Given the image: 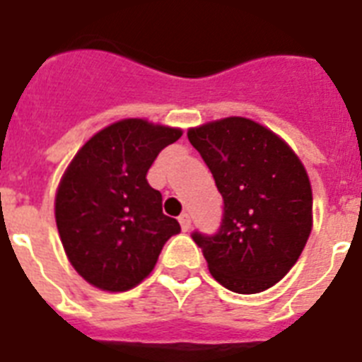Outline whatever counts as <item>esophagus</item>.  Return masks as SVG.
<instances>
[{"mask_svg":"<svg viewBox=\"0 0 362 362\" xmlns=\"http://www.w3.org/2000/svg\"><path fill=\"white\" fill-rule=\"evenodd\" d=\"M178 223H180L182 226V232H189L191 228V217L187 214H182L180 217H178Z\"/></svg>","mask_w":362,"mask_h":362,"instance_id":"1","label":"esophagus"}]
</instances>
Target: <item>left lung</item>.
I'll use <instances>...</instances> for the list:
<instances>
[{
	"label": "left lung",
	"mask_w": 362,
	"mask_h": 362,
	"mask_svg": "<svg viewBox=\"0 0 362 362\" xmlns=\"http://www.w3.org/2000/svg\"><path fill=\"white\" fill-rule=\"evenodd\" d=\"M187 138L224 200L218 232L191 238L223 287L239 294L267 291L293 269L311 233L305 167L284 139L247 117L200 124Z\"/></svg>",
	"instance_id": "8db88e82"
}]
</instances>
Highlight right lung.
Wrapping results in <instances>:
<instances>
[{
	"label": "right lung",
	"instance_id": "right-lung-1",
	"mask_svg": "<svg viewBox=\"0 0 362 362\" xmlns=\"http://www.w3.org/2000/svg\"><path fill=\"white\" fill-rule=\"evenodd\" d=\"M180 129L121 119L81 147L54 197V218L69 263L88 284L123 293L141 284L163 245L180 232L162 211L147 171Z\"/></svg>",
	"mask_w": 362,
	"mask_h": 362
}]
</instances>
